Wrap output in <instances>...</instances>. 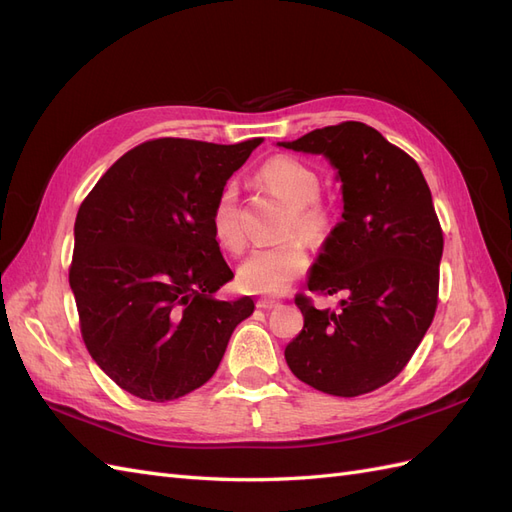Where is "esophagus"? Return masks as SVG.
<instances>
[{
    "label": "esophagus",
    "instance_id": "esophagus-1",
    "mask_svg": "<svg viewBox=\"0 0 512 512\" xmlns=\"http://www.w3.org/2000/svg\"><path fill=\"white\" fill-rule=\"evenodd\" d=\"M256 305H258L260 309H273V307L280 305V301H275V299H258Z\"/></svg>",
    "mask_w": 512,
    "mask_h": 512
}]
</instances>
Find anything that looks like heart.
Listing matches in <instances>:
<instances>
[{
  "instance_id": "1",
  "label": "heart",
  "mask_w": 512,
  "mask_h": 512,
  "mask_svg": "<svg viewBox=\"0 0 512 512\" xmlns=\"http://www.w3.org/2000/svg\"><path fill=\"white\" fill-rule=\"evenodd\" d=\"M269 188L290 205L288 228H297L309 239H320L329 230V213L318 203L320 177L305 162L277 156L265 162L260 170ZM213 235L226 250L241 252L245 245V228L239 213V194L235 185H226L211 211ZM307 250L301 239L258 247L247 256L237 271L243 290L254 294H282L307 269Z\"/></svg>"
}]
</instances>
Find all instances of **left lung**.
<instances>
[{"label": "left lung", "mask_w": 512, "mask_h": 512, "mask_svg": "<svg viewBox=\"0 0 512 512\" xmlns=\"http://www.w3.org/2000/svg\"><path fill=\"white\" fill-rule=\"evenodd\" d=\"M284 149L327 158L342 183V220L307 275L312 292H346L337 309L297 297L303 331L290 371L314 389L356 397L406 367L438 305L442 228L418 164L361 121L309 132Z\"/></svg>", "instance_id": "obj_1"}]
</instances>
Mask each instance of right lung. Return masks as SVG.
<instances>
[{"label": "right lung", "instance_id": "add662e5", "mask_svg": "<svg viewBox=\"0 0 512 512\" xmlns=\"http://www.w3.org/2000/svg\"><path fill=\"white\" fill-rule=\"evenodd\" d=\"M258 145L147 141L106 170L76 213L70 288L81 333L130 395L170 401L203 386L252 316V297L215 299L235 275L211 211Z\"/></svg>", "mask_w": 512, "mask_h": 512}]
</instances>
